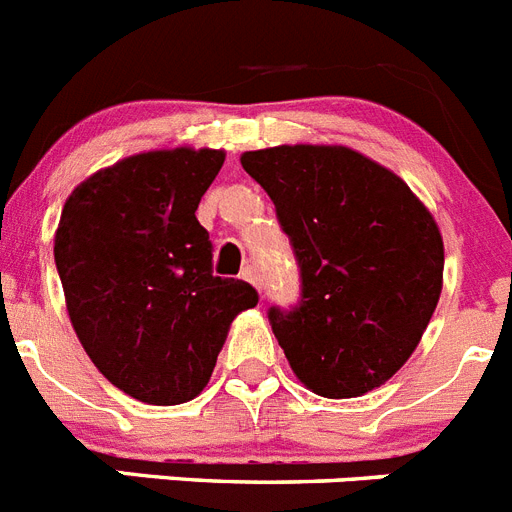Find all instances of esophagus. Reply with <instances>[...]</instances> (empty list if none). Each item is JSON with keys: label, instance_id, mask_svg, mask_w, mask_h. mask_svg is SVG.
I'll return each instance as SVG.
<instances>
[{"label": "esophagus", "instance_id": "obj_1", "mask_svg": "<svg viewBox=\"0 0 512 512\" xmlns=\"http://www.w3.org/2000/svg\"><path fill=\"white\" fill-rule=\"evenodd\" d=\"M243 279H246V282H251L256 289H261V274L256 266H246V269H243Z\"/></svg>", "mask_w": 512, "mask_h": 512}]
</instances>
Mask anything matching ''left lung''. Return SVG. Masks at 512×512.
Here are the masks:
<instances>
[{"label":"left lung","instance_id":"obj_1","mask_svg":"<svg viewBox=\"0 0 512 512\" xmlns=\"http://www.w3.org/2000/svg\"><path fill=\"white\" fill-rule=\"evenodd\" d=\"M300 266V300L269 323L300 382L323 397L384 384L431 323L443 279L436 220L400 176L343 146L248 151Z\"/></svg>","mask_w":512,"mask_h":512}]
</instances>
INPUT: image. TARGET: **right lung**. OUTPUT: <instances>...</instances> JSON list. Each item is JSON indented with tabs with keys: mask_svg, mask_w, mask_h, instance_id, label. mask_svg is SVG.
Wrapping results in <instances>:
<instances>
[{
	"mask_svg": "<svg viewBox=\"0 0 512 512\" xmlns=\"http://www.w3.org/2000/svg\"><path fill=\"white\" fill-rule=\"evenodd\" d=\"M223 151L138 153L71 192L56 230L58 277L81 346L117 390L179 405L205 390L238 312L259 302L212 274L197 205Z\"/></svg>",
	"mask_w": 512,
	"mask_h": 512,
	"instance_id": "add662e5",
	"label": "right lung"
}]
</instances>
